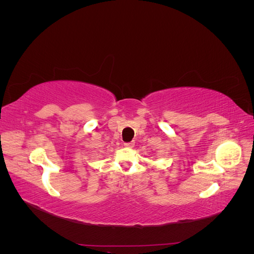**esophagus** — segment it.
<instances>
[{"mask_svg":"<svg viewBox=\"0 0 254 254\" xmlns=\"http://www.w3.org/2000/svg\"><path fill=\"white\" fill-rule=\"evenodd\" d=\"M125 147H128V148H132L134 146V142H128V143H124Z\"/></svg>","mask_w":254,"mask_h":254,"instance_id":"34e87169","label":"esophagus"}]
</instances>
